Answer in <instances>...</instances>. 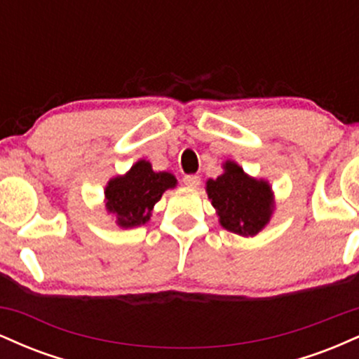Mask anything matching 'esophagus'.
I'll return each instance as SVG.
<instances>
[{
	"instance_id": "obj_1",
	"label": "esophagus",
	"mask_w": 359,
	"mask_h": 359,
	"mask_svg": "<svg viewBox=\"0 0 359 359\" xmlns=\"http://www.w3.org/2000/svg\"><path fill=\"white\" fill-rule=\"evenodd\" d=\"M184 184L187 185V187H191V189L199 187L201 177H199V175H185V177H184Z\"/></svg>"
}]
</instances>
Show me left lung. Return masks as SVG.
Returning <instances> with one entry per match:
<instances>
[{
	"instance_id": "1",
	"label": "left lung",
	"mask_w": 359,
	"mask_h": 359,
	"mask_svg": "<svg viewBox=\"0 0 359 359\" xmlns=\"http://www.w3.org/2000/svg\"><path fill=\"white\" fill-rule=\"evenodd\" d=\"M224 174L205 182V191L216 209L219 222L240 236H255L270 222L273 214V192L263 179H253L238 163L222 165Z\"/></svg>"
}]
</instances>
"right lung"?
I'll use <instances>...</instances> for the list:
<instances>
[{
    "label": "right lung",
    "mask_w": 359,
    "mask_h": 359,
    "mask_svg": "<svg viewBox=\"0 0 359 359\" xmlns=\"http://www.w3.org/2000/svg\"><path fill=\"white\" fill-rule=\"evenodd\" d=\"M177 179L170 172H154L151 163L138 160L125 175L111 179L104 189L108 212L116 216L119 228H135L150 221L154 205Z\"/></svg>",
    "instance_id": "right-lung-1"
}]
</instances>
